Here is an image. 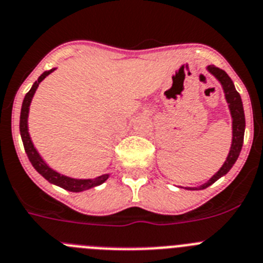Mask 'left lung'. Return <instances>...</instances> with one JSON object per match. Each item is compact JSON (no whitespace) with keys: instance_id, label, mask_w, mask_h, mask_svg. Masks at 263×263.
<instances>
[{"instance_id":"1","label":"left lung","mask_w":263,"mask_h":263,"mask_svg":"<svg viewBox=\"0 0 263 263\" xmlns=\"http://www.w3.org/2000/svg\"><path fill=\"white\" fill-rule=\"evenodd\" d=\"M208 72L214 74L219 82L223 86V90L226 93V99L228 102L229 111H231L232 115V145L231 151H229V155L227 157L226 162L223 164V166L220 167L219 172L212 177L211 179H208L204 184L199 186V187H191L194 190H203V189H207L208 186H211L212 183L217 181L219 178H221L223 176H226L227 173L231 170V167L235 165V162L237 161L238 156H240L241 148H242L243 143V132H245V114H243V106L242 101H241L240 94L236 90L235 85L232 82L231 77L226 73V70L220 69V68L215 67V65H208L207 67Z\"/></svg>"}]
</instances>
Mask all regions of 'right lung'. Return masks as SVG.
Segmentation results:
<instances>
[{
    "label": "right lung",
    "mask_w": 263,
    "mask_h": 263,
    "mask_svg": "<svg viewBox=\"0 0 263 263\" xmlns=\"http://www.w3.org/2000/svg\"><path fill=\"white\" fill-rule=\"evenodd\" d=\"M55 69L47 70L43 74L40 76L37 81L34 82L32 87L30 89L27 94H26L25 99H23L22 103V110H21V120H20V131H21V137H22L23 146H25L26 155H27L28 160L32 164V166L35 167L39 174L44 177L48 182L56 184V186H60V187L65 189L68 191H72V193H80V191L89 190L91 187H96V186H99L102 184L106 179L108 178V174H103V176H99L94 179H76L70 178V177L63 176L60 173L55 172L53 169L48 166L43 161V158L40 157V155L37 153V151L35 149L34 144L31 141V137H30V134H28V126H27V118H28V110H30V105H31L32 97H34L35 91H36L37 86L49 73H52Z\"/></svg>",
    "instance_id": "right-lung-1"
}]
</instances>
